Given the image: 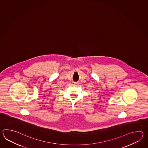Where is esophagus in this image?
<instances>
[{
	"mask_svg": "<svg viewBox=\"0 0 148 148\" xmlns=\"http://www.w3.org/2000/svg\"><path fill=\"white\" fill-rule=\"evenodd\" d=\"M73 85H75V86H77V85L78 84V82H73Z\"/></svg>",
	"mask_w": 148,
	"mask_h": 148,
	"instance_id": "1",
	"label": "esophagus"
}]
</instances>
